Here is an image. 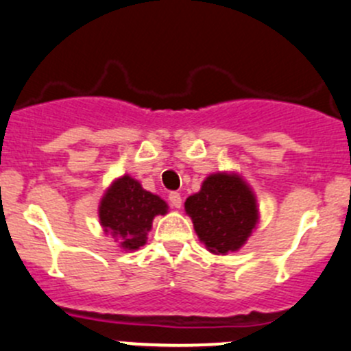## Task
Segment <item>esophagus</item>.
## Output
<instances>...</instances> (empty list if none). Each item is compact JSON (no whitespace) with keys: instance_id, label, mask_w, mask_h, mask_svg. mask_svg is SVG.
I'll return each instance as SVG.
<instances>
[{"instance_id":"obj_1","label":"esophagus","mask_w":351,"mask_h":351,"mask_svg":"<svg viewBox=\"0 0 351 351\" xmlns=\"http://www.w3.org/2000/svg\"><path fill=\"white\" fill-rule=\"evenodd\" d=\"M168 200H169V205H171L173 208H180V207H182V195H180L178 192H171V193H169Z\"/></svg>"}]
</instances>
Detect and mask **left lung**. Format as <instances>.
<instances>
[{
	"label": "left lung",
	"mask_w": 351,
	"mask_h": 351,
	"mask_svg": "<svg viewBox=\"0 0 351 351\" xmlns=\"http://www.w3.org/2000/svg\"><path fill=\"white\" fill-rule=\"evenodd\" d=\"M186 214L210 253L226 254L243 246L256 226L258 208L250 186L236 175L215 173L185 202Z\"/></svg>",
	"instance_id": "obj_1"
}]
</instances>
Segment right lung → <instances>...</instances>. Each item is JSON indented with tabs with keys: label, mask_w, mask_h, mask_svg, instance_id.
I'll use <instances>...</instances> for the list:
<instances>
[{
	"label": "right lung",
	"mask_w": 351,
	"mask_h": 351,
	"mask_svg": "<svg viewBox=\"0 0 351 351\" xmlns=\"http://www.w3.org/2000/svg\"><path fill=\"white\" fill-rule=\"evenodd\" d=\"M165 200L141 186L130 176H122L107 190L100 204V222L105 232L120 238L123 250H137L146 244L153 219L166 214Z\"/></svg>",
	"instance_id": "obj_1"
}]
</instances>
